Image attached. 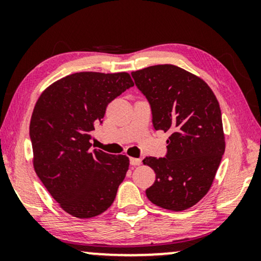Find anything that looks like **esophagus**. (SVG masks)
I'll list each match as a JSON object with an SVG mask.
<instances>
[{
  "label": "esophagus",
  "mask_w": 261,
  "mask_h": 261,
  "mask_svg": "<svg viewBox=\"0 0 261 261\" xmlns=\"http://www.w3.org/2000/svg\"><path fill=\"white\" fill-rule=\"evenodd\" d=\"M130 165H133V166L141 165V159H139V158H130Z\"/></svg>",
  "instance_id": "1"
}]
</instances>
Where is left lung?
I'll return each mask as SVG.
<instances>
[{
	"label": "left lung",
	"instance_id": "left-lung-1",
	"mask_svg": "<svg viewBox=\"0 0 261 261\" xmlns=\"http://www.w3.org/2000/svg\"><path fill=\"white\" fill-rule=\"evenodd\" d=\"M132 76L151 105L154 129L171 134L165 158L142 160L155 173L146 196L172 212L191 208L212 188L226 148L219 101L202 78L171 64Z\"/></svg>",
	"mask_w": 261,
	"mask_h": 261
}]
</instances>
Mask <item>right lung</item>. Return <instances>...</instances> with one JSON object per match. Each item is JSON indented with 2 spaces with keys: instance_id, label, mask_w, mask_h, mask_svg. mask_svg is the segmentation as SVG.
<instances>
[{
  "instance_id": "right-lung-1",
  "label": "right lung",
  "mask_w": 261,
  "mask_h": 261,
  "mask_svg": "<svg viewBox=\"0 0 261 261\" xmlns=\"http://www.w3.org/2000/svg\"><path fill=\"white\" fill-rule=\"evenodd\" d=\"M134 85L127 72H77L46 88L31 117L35 173L60 208L90 219L113 204L129 159L91 149L107 106Z\"/></svg>"
}]
</instances>
